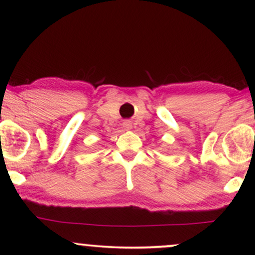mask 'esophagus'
I'll use <instances>...</instances> for the list:
<instances>
[{"instance_id":"esophagus-1","label":"esophagus","mask_w":255,"mask_h":255,"mask_svg":"<svg viewBox=\"0 0 255 255\" xmlns=\"http://www.w3.org/2000/svg\"><path fill=\"white\" fill-rule=\"evenodd\" d=\"M124 127L126 128V129H130L131 124H130L129 121H126V122H124Z\"/></svg>"}]
</instances>
